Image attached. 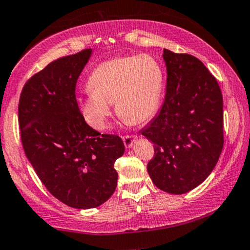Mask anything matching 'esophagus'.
Instances as JSON below:
<instances>
[{
	"instance_id": "34e87169",
	"label": "esophagus",
	"mask_w": 250,
	"mask_h": 250,
	"mask_svg": "<svg viewBox=\"0 0 250 250\" xmlns=\"http://www.w3.org/2000/svg\"><path fill=\"white\" fill-rule=\"evenodd\" d=\"M122 140L125 148H130L131 146H133V143L135 142V140H136V136H135V135H127V136H123Z\"/></svg>"
}]
</instances>
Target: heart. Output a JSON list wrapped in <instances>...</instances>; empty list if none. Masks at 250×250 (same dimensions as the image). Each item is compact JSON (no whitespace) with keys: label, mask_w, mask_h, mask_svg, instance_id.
<instances>
[{"label":"heart","mask_w":250,"mask_h":250,"mask_svg":"<svg viewBox=\"0 0 250 250\" xmlns=\"http://www.w3.org/2000/svg\"><path fill=\"white\" fill-rule=\"evenodd\" d=\"M165 73L148 54L122 56L100 63L88 79L89 93L79 101L85 121L96 130L107 127L115 103L116 113L133 125L147 122L161 102Z\"/></svg>","instance_id":"b5f03b06"}]
</instances>
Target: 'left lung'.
<instances>
[{
  "label": "left lung",
  "instance_id": "8db88e82",
  "mask_svg": "<svg viewBox=\"0 0 250 250\" xmlns=\"http://www.w3.org/2000/svg\"><path fill=\"white\" fill-rule=\"evenodd\" d=\"M167 87L161 110L143 136L154 143L147 170L166 193H188L216 166L223 147V100L206 65L188 54L163 50Z\"/></svg>",
  "mask_w": 250,
  "mask_h": 250
}]
</instances>
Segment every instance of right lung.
Here are the masks:
<instances>
[{
  "mask_svg": "<svg viewBox=\"0 0 250 250\" xmlns=\"http://www.w3.org/2000/svg\"><path fill=\"white\" fill-rule=\"evenodd\" d=\"M93 50L55 60L24 84L19 125L24 153L51 195L76 209L103 205L115 191V161L125 153L116 135L87 125L75 85Z\"/></svg>",
  "mask_w": 250,
  "mask_h": 250,
  "instance_id": "1",
  "label": "right lung"
}]
</instances>
